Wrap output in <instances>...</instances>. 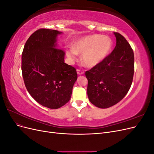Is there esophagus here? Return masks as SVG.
I'll list each match as a JSON object with an SVG mask.
<instances>
[{"instance_id": "1", "label": "esophagus", "mask_w": 154, "mask_h": 154, "mask_svg": "<svg viewBox=\"0 0 154 154\" xmlns=\"http://www.w3.org/2000/svg\"><path fill=\"white\" fill-rule=\"evenodd\" d=\"M77 74H78V75H82V74H84V72L82 71L80 69H77Z\"/></svg>"}]
</instances>
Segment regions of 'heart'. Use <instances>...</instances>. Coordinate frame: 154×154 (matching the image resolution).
Listing matches in <instances>:
<instances>
[{
	"label": "heart",
	"instance_id": "heart-1",
	"mask_svg": "<svg viewBox=\"0 0 154 154\" xmlns=\"http://www.w3.org/2000/svg\"><path fill=\"white\" fill-rule=\"evenodd\" d=\"M112 47V42L107 36L91 35L77 39L72 48L66 51L69 61L73 63L82 54V60L87 67L97 66L106 58Z\"/></svg>",
	"mask_w": 154,
	"mask_h": 154
}]
</instances>
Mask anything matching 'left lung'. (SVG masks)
<instances>
[{
  "mask_svg": "<svg viewBox=\"0 0 154 154\" xmlns=\"http://www.w3.org/2000/svg\"><path fill=\"white\" fill-rule=\"evenodd\" d=\"M116 45L100 64L85 72L87 95L93 105L106 109L116 105L127 94L134 72L133 50L124 36L114 32Z\"/></svg>",
  "mask_w": 154,
  "mask_h": 154,
  "instance_id": "8db88e82",
  "label": "left lung"
}]
</instances>
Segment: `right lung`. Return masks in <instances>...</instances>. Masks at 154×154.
Segmentation results:
<instances>
[{"mask_svg": "<svg viewBox=\"0 0 154 154\" xmlns=\"http://www.w3.org/2000/svg\"><path fill=\"white\" fill-rule=\"evenodd\" d=\"M62 32L40 29L27 40L22 54V72L27 91L39 104L51 109L71 99L77 80L75 68L64 62L66 53L58 48Z\"/></svg>", "mask_w": 154, "mask_h": 154, "instance_id": "right-lung-1", "label": "right lung"}]
</instances>
